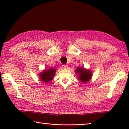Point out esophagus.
<instances>
[{"instance_id": "esophagus-1", "label": "esophagus", "mask_w": 129, "mask_h": 129, "mask_svg": "<svg viewBox=\"0 0 129 129\" xmlns=\"http://www.w3.org/2000/svg\"><path fill=\"white\" fill-rule=\"evenodd\" d=\"M62 69H67L68 68V66L67 65H62Z\"/></svg>"}]
</instances>
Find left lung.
Segmentation results:
<instances>
[{"label":"left lung","instance_id":"1","mask_svg":"<svg viewBox=\"0 0 129 129\" xmlns=\"http://www.w3.org/2000/svg\"><path fill=\"white\" fill-rule=\"evenodd\" d=\"M75 73L78 75V79L83 83L89 81L92 76V71L85 69L84 67H78L75 69Z\"/></svg>","mask_w":129,"mask_h":129}]
</instances>
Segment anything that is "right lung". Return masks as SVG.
I'll use <instances>...</instances> for the list:
<instances>
[{
	"label": "right lung",
	"instance_id": "obj_1",
	"mask_svg": "<svg viewBox=\"0 0 129 129\" xmlns=\"http://www.w3.org/2000/svg\"><path fill=\"white\" fill-rule=\"evenodd\" d=\"M56 70L53 68H49L48 69L43 70L39 74V78L44 83H48L53 80V77L55 75Z\"/></svg>",
	"mask_w": 129,
	"mask_h": 129
}]
</instances>
